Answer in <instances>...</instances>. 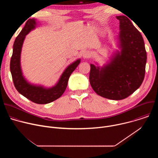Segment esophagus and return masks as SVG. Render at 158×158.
<instances>
[{"instance_id": "obj_1", "label": "esophagus", "mask_w": 158, "mask_h": 158, "mask_svg": "<svg viewBox=\"0 0 158 158\" xmlns=\"http://www.w3.org/2000/svg\"><path fill=\"white\" fill-rule=\"evenodd\" d=\"M90 57V52L88 51H85L82 54V57L84 59H87Z\"/></svg>"}]
</instances>
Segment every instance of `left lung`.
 <instances>
[{
	"instance_id": "left-lung-1",
	"label": "left lung",
	"mask_w": 158,
	"mask_h": 158,
	"mask_svg": "<svg viewBox=\"0 0 158 158\" xmlns=\"http://www.w3.org/2000/svg\"><path fill=\"white\" fill-rule=\"evenodd\" d=\"M120 32L118 47L102 67L91 64L89 81L95 93L112 99H124L140 87L144 78L147 60L141 33L125 15L116 16Z\"/></svg>"
}]
</instances>
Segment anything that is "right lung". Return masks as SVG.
I'll return each instance as SVG.
<instances>
[{
    "instance_id": "obj_1",
    "label": "right lung",
    "mask_w": 158,
    "mask_h": 158,
    "mask_svg": "<svg viewBox=\"0 0 158 158\" xmlns=\"http://www.w3.org/2000/svg\"><path fill=\"white\" fill-rule=\"evenodd\" d=\"M37 24L36 19H29L24 28L16 37L13 46L10 70L15 87L20 94L33 102L45 104L57 99L63 94L67 87L69 77L81 62V59H77L67 66L61 74L58 82L51 87H46L28 82L24 76L21 68V51L26 35L34 30Z\"/></svg>"
}]
</instances>
